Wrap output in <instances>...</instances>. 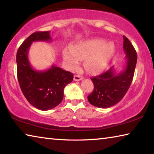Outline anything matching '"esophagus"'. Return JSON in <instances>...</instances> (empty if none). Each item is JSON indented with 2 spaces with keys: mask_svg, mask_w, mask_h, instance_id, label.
<instances>
[{
  "mask_svg": "<svg viewBox=\"0 0 154 154\" xmlns=\"http://www.w3.org/2000/svg\"><path fill=\"white\" fill-rule=\"evenodd\" d=\"M83 78L84 77L81 76V75H74V80H75V81H79V80L83 79Z\"/></svg>",
  "mask_w": 154,
  "mask_h": 154,
  "instance_id": "esophagus-1",
  "label": "esophagus"
}]
</instances>
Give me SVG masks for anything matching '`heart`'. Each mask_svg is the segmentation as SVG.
Here are the masks:
<instances>
[{
  "label": "heart",
  "mask_w": 154,
  "mask_h": 154,
  "mask_svg": "<svg viewBox=\"0 0 154 154\" xmlns=\"http://www.w3.org/2000/svg\"><path fill=\"white\" fill-rule=\"evenodd\" d=\"M114 52L113 43L96 38L77 42L71 49L63 51V60L70 70H75L80 60H86V67L90 72H97L107 66Z\"/></svg>",
  "instance_id": "obj_1"
}]
</instances>
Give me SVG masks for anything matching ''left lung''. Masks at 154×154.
Masks as SVG:
<instances>
[{
    "mask_svg": "<svg viewBox=\"0 0 154 154\" xmlns=\"http://www.w3.org/2000/svg\"><path fill=\"white\" fill-rule=\"evenodd\" d=\"M123 50L126 54V66L123 72L116 75L114 68L98 76L91 77L94 89L88 96L92 105L99 108H108L121 101L126 94L133 81L137 56L135 48L123 35Z\"/></svg>",
    "mask_w": 154,
    "mask_h": 154,
    "instance_id": "left-lung-1",
    "label": "left lung"
}]
</instances>
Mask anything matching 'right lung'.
I'll use <instances>...</instances> for the list:
<instances>
[{
	"label": "right lung",
	"mask_w": 154,
	"mask_h": 154,
	"mask_svg": "<svg viewBox=\"0 0 154 154\" xmlns=\"http://www.w3.org/2000/svg\"><path fill=\"white\" fill-rule=\"evenodd\" d=\"M49 31H38L24 40L17 51V78L23 96L37 109L47 111L61 103L63 90L73 79V74L51 66L46 71L35 70L28 59V51L35 41H51Z\"/></svg>",
	"instance_id": "obj_1"
}]
</instances>
